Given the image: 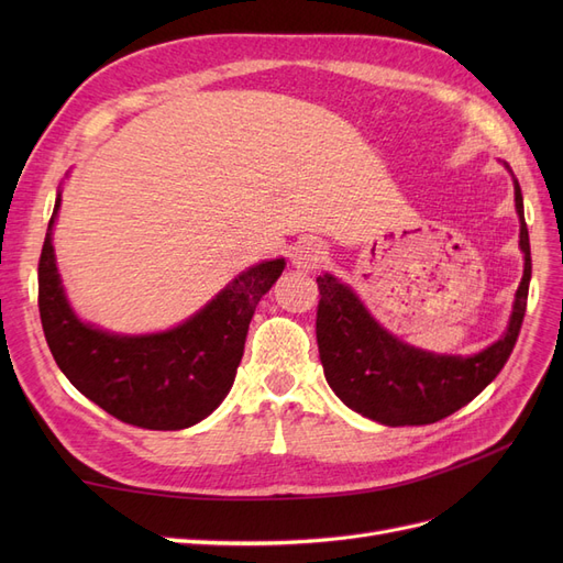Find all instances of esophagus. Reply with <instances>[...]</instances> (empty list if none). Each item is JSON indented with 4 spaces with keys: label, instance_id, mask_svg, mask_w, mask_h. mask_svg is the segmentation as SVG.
I'll return each mask as SVG.
<instances>
[{
    "label": "esophagus",
    "instance_id": "1",
    "mask_svg": "<svg viewBox=\"0 0 563 563\" xmlns=\"http://www.w3.org/2000/svg\"><path fill=\"white\" fill-rule=\"evenodd\" d=\"M291 261L298 269H317L323 261H327V246L317 240H305L294 249Z\"/></svg>",
    "mask_w": 563,
    "mask_h": 563
}]
</instances>
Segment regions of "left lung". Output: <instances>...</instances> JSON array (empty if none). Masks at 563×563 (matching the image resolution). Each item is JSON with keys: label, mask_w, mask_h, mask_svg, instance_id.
Here are the masks:
<instances>
[{"label": "left lung", "mask_w": 563, "mask_h": 563, "mask_svg": "<svg viewBox=\"0 0 563 563\" xmlns=\"http://www.w3.org/2000/svg\"><path fill=\"white\" fill-rule=\"evenodd\" d=\"M515 203L521 220L523 277L505 335L479 354H432L406 345L368 314L350 286L331 275L317 277L321 296L317 305L319 360L323 376L340 401L389 428L430 424L470 404L498 376L519 338L531 282V244L517 180Z\"/></svg>", "instance_id": "1"}]
</instances>
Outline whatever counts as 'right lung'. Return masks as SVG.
Segmentation results:
<instances>
[{
	"instance_id": "1",
	"label": "right lung",
	"mask_w": 563,
	"mask_h": 563,
	"mask_svg": "<svg viewBox=\"0 0 563 563\" xmlns=\"http://www.w3.org/2000/svg\"><path fill=\"white\" fill-rule=\"evenodd\" d=\"M40 255V317L51 354L84 397L143 430H185L228 397L255 305L284 272V258L253 265L180 327L117 335L77 319L60 286L51 230Z\"/></svg>"
}]
</instances>
